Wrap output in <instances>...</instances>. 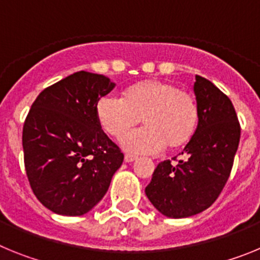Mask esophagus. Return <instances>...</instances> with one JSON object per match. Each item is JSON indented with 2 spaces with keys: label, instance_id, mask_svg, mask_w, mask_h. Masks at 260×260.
Returning <instances> with one entry per match:
<instances>
[{
  "label": "esophagus",
  "instance_id": "esophagus-1",
  "mask_svg": "<svg viewBox=\"0 0 260 260\" xmlns=\"http://www.w3.org/2000/svg\"><path fill=\"white\" fill-rule=\"evenodd\" d=\"M138 158L137 155H133V153H126L125 155V161L126 162H132V161H135Z\"/></svg>",
  "mask_w": 260,
  "mask_h": 260
}]
</instances>
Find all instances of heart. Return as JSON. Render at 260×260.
Returning a JSON list of instances; mask_svg holds the SVG:
<instances>
[{"mask_svg":"<svg viewBox=\"0 0 260 260\" xmlns=\"http://www.w3.org/2000/svg\"><path fill=\"white\" fill-rule=\"evenodd\" d=\"M96 117L103 130L116 139L125 138L142 119L146 127L126 138L123 144L135 152H156L189 143L198 126L199 107L195 96L177 84L148 79L126 88L121 99H100Z\"/></svg>","mask_w":260,"mask_h":260,"instance_id":"1","label":"heart"}]
</instances>
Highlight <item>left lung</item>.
<instances>
[{
	"label": "left lung",
	"instance_id": "obj_1",
	"mask_svg": "<svg viewBox=\"0 0 260 260\" xmlns=\"http://www.w3.org/2000/svg\"><path fill=\"white\" fill-rule=\"evenodd\" d=\"M194 92L199 121L182 151L185 157L177 164L158 162L146 187L156 210L173 219L197 215L212 206L231 176L240 143V122L231 99L201 75L195 77Z\"/></svg>",
	"mask_w": 260,
	"mask_h": 260
}]
</instances>
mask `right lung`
Listing matches in <instances>:
<instances>
[{
	"instance_id": "right-lung-1",
	"label": "right lung",
	"mask_w": 260,
	"mask_h": 260,
	"mask_svg": "<svg viewBox=\"0 0 260 260\" xmlns=\"http://www.w3.org/2000/svg\"><path fill=\"white\" fill-rule=\"evenodd\" d=\"M116 84L78 71L41 91L23 125L24 168L43 206L80 216L108 191L123 161L119 147L102 130L96 104Z\"/></svg>"
}]
</instances>
